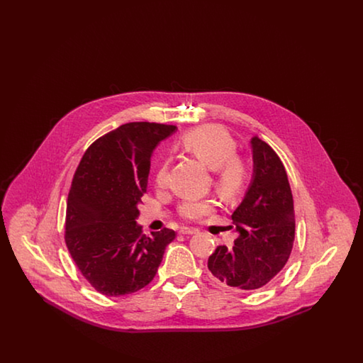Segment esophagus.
<instances>
[{"instance_id":"1","label":"esophagus","mask_w":363,"mask_h":363,"mask_svg":"<svg viewBox=\"0 0 363 363\" xmlns=\"http://www.w3.org/2000/svg\"><path fill=\"white\" fill-rule=\"evenodd\" d=\"M199 230L196 228H190V227H181L179 228V234H184V235H193V234H197Z\"/></svg>"}]
</instances>
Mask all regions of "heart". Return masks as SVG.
Listing matches in <instances>:
<instances>
[{
    "label": "heart",
    "mask_w": 363,
    "mask_h": 363,
    "mask_svg": "<svg viewBox=\"0 0 363 363\" xmlns=\"http://www.w3.org/2000/svg\"><path fill=\"white\" fill-rule=\"evenodd\" d=\"M182 147L213 172V184L225 197L241 191L249 177L247 164L237 154V144L230 133L218 125H206L188 132L181 141ZM156 185L164 188L169 181V162L163 160L155 175ZM213 204L207 200L186 199L179 206L182 218L197 220L207 215Z\"/></svg>",
    "instance_id": "1"
}]
</instances>
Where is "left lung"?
Masks as SVG:
<instances>
[{
	"label": "left lung",
	"mask_w": 363,
	"mask_h": 363,
	"mask_svg": "<svg viewBox=\"0 0 363 363\" xmlns=\"http://www.w3.org/2000/svg\"><path fill=\"white\" fill-rule=\"evenodd\" d=\"M252 179L231 215L237 240L218 246L208 259L209 277L238 290H256L283 269L295 235L293 194L277 152L257 136L250 138Z\"/></svg>",
	"instance_id": "8db88e82"
}]
</instances>
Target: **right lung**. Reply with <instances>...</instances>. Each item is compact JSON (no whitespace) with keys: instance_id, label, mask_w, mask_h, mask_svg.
Here are the masks:
<instances>
[{"instance_id":"obj_1","label":"right lung","mask_w":363,"mask_h":363,"mask_svg":"<svg viewBox=\"0 0 363 363\" xmlns=\"http://www.w3.org/2000/svg\"><path fill=\"white\" fill-rule=\"evenodd\" d=\"M174 125L129 122L89 145L74 173L67 206L65 242L83 277L99 293H136L156 275L175 231L150 237L138 225L151 156Z\"/></svg>"}]
</instances>
